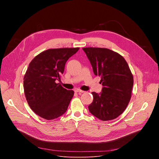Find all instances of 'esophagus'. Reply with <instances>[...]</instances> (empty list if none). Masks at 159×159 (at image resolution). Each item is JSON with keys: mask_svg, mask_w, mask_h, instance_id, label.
Here are the masks:
<instances>
[{"mask_svg": "<svg viewBox=\"0 0 159 159\" xmlns=\"http://www.w3.org/2000/svg\"><path fill=\"white\" fill-rule=\"evenodd\" d=\"M75 92L81 93H84L85 91H82V90H81V89H75Z\"/></svg>", "mask_w": 159, "mask_h": 159, "instance_id": "34e87169", "label": "esophagus"}]
</instances>
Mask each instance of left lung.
I'll use <instances>...</instances> for the list:
<instances>
[{
    "instance_id": "1",
    "label": "left lung",
    "mask_w": 159,
    "mask_h": 159,
    "mask_svg": "<svg viewBox=\"0 0 159 159\" xmlns=\"http://www.w3.org/2000/svg\"><path fill=\"white\" fill-rule=\"evenodd\" d=\"M95 75L101 77L102 92H92L89 112L102 121L117 118L125 109L131 97L133 77L124 57L107 48H84Z\"/></svg>"
}]
</instances>
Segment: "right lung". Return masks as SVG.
Wrapping results in <instances>:
<instances>
[{
  "label": "right lung",
  "mask_w": 159,
  "mask_h": 159,
  "mask_svg": "<svg viewBox=\"0 0 159 159\" xmlns=\"http://www.w3.org/2000/svg\"><path fill=\"white\" fill-rule=\"evenodd\" d=\"M79 49L47 50L36 56L28 66L24 77V89L28 105L40 117L51 120L66 113L74 93L57 81H60L66 61Z\"/></svg>",
  "instance_id": "add662e5"
}]
</instances>
